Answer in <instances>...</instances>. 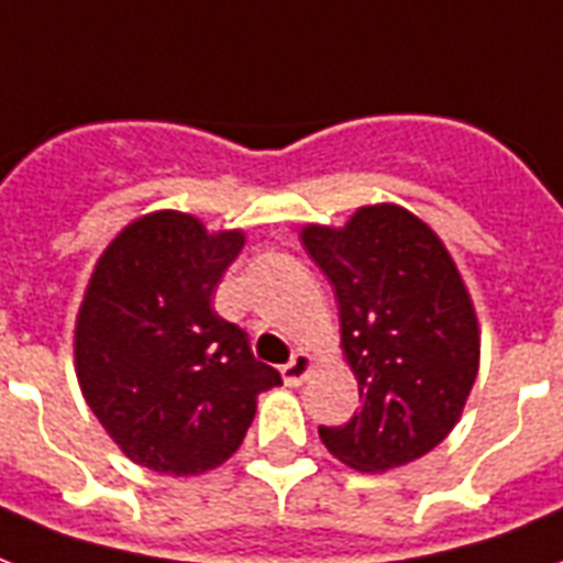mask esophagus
I'll list each match as a JSON object with an SVG mask.
<instances>
[{"mask_svg":"<svg viewBox=\"0 0 563 563\" xmlns=\"http://www.w3.org/2000/svg\"><path fill=\"white\" fill-rule=\"evenodd\" d=\"M312 368H316V360L300 351V354H295V357L283 366V380H286V386H300L310 377Z\"/></svg>","mask_w":563,"mask_h":563,"instance_id":"esophagus-1","label":"esophagus"}]
</instances>
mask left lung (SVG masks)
<instances>
[{"mask_svg": "<svg viewBox=\"0 0 563 563\" xmlns=\"http://www.w3.org/2000/svg\"><path fill=\"white\" fill-rule=\"evenodd\" d=\"M333 283L342 349L360 384L345 424H319L328 452L360 472L422 457L461 419L478 375V321L452 256L401 206H363L342 230L303 227Z\"/></svg>", "mask_w": 563, "mask_h": 563, "instance_id": "left-lung-1", "label": "left lung"}]
</instances>
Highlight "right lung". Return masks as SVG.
Instances as JSON below:
<instances>
[{
	"mask_svg": "<svg viewBox=\"0 0 563 563\" xmlns=\"http://www.w3.org/2000/svg\"><path fill=\"white\" fill-rule=\"evenodd\" d=\"M244 235L183 212L129 224L93 268L76 319L85 401L129 461L165 475L214 470L242 445L256 396L280 386L212 307Z\"/></svg>",
	"mask_w": 563,
	"mask_h": 563,
	"instance_id": "add662e5",
	"label": "right lung"
}]
</instances>
